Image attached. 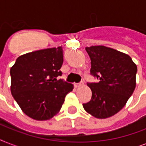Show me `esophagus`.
<instances>
[{"label": "esophagus", "instance_id": "34e87169", "mask_svg": "<svg viewBox=\"0 0 146 146\" xmlns=\"http://www.w3.org/2000/svg\"><path fill=\"white\" fill-rule=\"evenodd\" d=\"M83 85H84V83H83L82 82H80V83H75V86L80 87V86H83Z\"/></svg>", "mask_w": 146, "mask_h": 146}]
</instances>
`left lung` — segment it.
<instances>
[{
  "instance_id": "obj_1",
  "label": "left lung",
  "mask_w": 146,
  "mask_h": 146,
  "mask_svg": "<svg viewBox=\"0 0 146 146\" xmlns=\"http://www.w3.org/2000/svg\"><path fill=\"white\" fill-rule=\"evenodd\" d=\"M91 59L90 74L98 82H87L92 98L82 104L88 113L104 119L119 112L136 88L137 66L129 55L102 46L86 48Z\"/></svg>"
}]
</instances>
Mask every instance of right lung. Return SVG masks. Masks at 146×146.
<instances>
[{"mask_svg":"<svg viewBox=\"0 0 146 146\" xmlns=\"http://www.w3.org/2000/svg\"><path fill=\"white\" fill-rule=\"evenodd\" d=\"M62 47L47 48L19 56L10 69L11 94L29 117L46 120L57 114L73 86L63 80Z\"/></svg>","mask_w":146,"mask_h":146,"instance_id":"add662e5","label":"right lung"}]
</instances>
